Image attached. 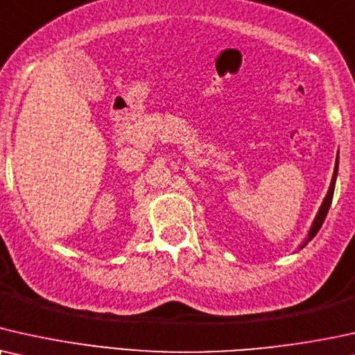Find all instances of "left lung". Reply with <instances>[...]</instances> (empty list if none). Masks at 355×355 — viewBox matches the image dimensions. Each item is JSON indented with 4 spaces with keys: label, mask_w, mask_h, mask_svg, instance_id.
Segmentation results:
<instances>
[{
    "label": "left lung",
    "mask_w": 355,
    "mask_h": 355,
    "mask_svg": "<svg viewBox=\"0 0 355 355\" xmlns=\"http://www.w3.org/2000/svg\"><path fill=\"white\" fill-rule=\"evenodd\" d=\"M338 159L339 157H336V164H334V172H333V178H331V183H329V190H328V193H326V196H324V200H323V202H321V206H320V209H318V212H316V216H315V219H313V222H311V227H310V230H309V235H306V239L304 240V243L300 245L299 247V250H302L305 247L306 243L310 242L311 239L315 237L316 234H318V230H320V227L323 225V222H324V217H326V214H328V211H329V206H331V201H333V195H334V185H336V177H338V167H339V164H338Z\"/></svg>",
    "instance_id": "obj_1"
}]
</instances>
